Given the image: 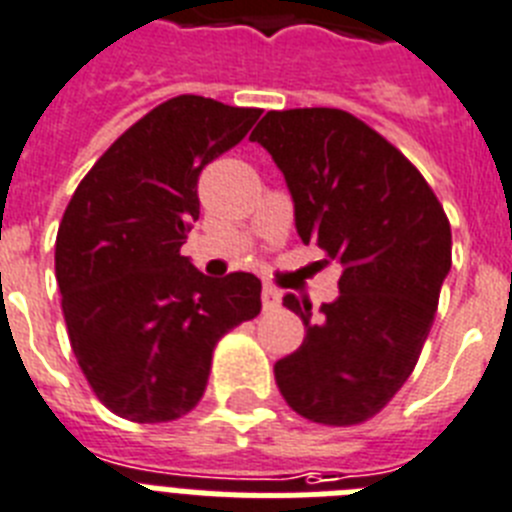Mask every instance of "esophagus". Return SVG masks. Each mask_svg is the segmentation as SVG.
<instances>
[{
    "label": "esophagus",
    "instance_id": "34e87169",
    "mask_svg": "<svg viewBox=\"0 0 512 512\" xmlns=\"http://www.w3.org/2000/svg\"><path fill=\"white\" fill-rule=\"evenodd\" d=\"M279 303H282V295H279L277 287H264L261 290V305H264V310L279 308Z\"/></svg>",
    "mask_w": 512,
    "mask_h": 512
}]
</instances>
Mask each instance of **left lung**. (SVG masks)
<instances>
[{"label": "left lung", "mask_w": 512, "mask_h": 512, "mask_svg": "<svg viewBox=\"0 0 512 512\" xmlns=\"http://www.w3.org/2000/svg\"><path fill=\"white\" fill-rule=\"evenodd\" d=\"M251 139L285 173L303 243L342 266L318 316L285 295L305 339L274 365L279 391L318 425L368 422L422 355L451 272L448 214L401 150L347 111H269Z\"/></svg>", "instance_id": "obj_1"}]
</instances>
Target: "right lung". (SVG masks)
<instances>
[{
    "instance_id": "add662e5",
    "label": "right lung",
    "mask_w": 512,
    "mask_h": 512,
    "mask_svg": "<svg viewBox=\"0 0 512 512\" xmlns=\"http://www.w3.org/2000/svg\"><path fill=\"white\" fill-rule=\"evenodd\" d=\"M259 116L202 95L165 100L98 157L64 209L56 282L72 352L95 396L129 422L189 414L217 342L261 313L253 274L209 279L181 256L199 220V173Z\"/></svg>"
}]
</instances>
